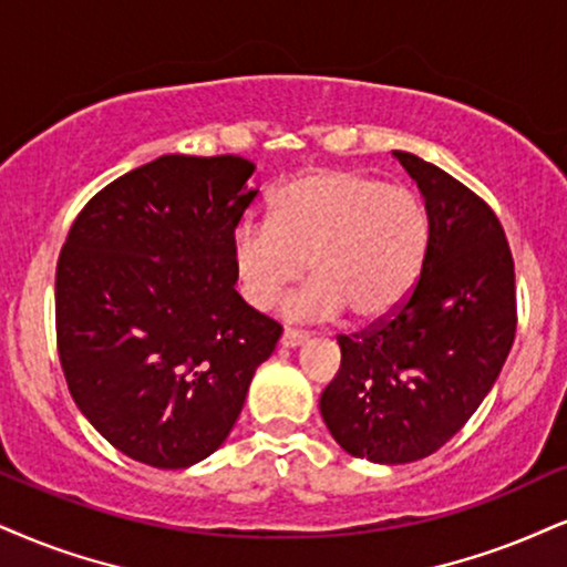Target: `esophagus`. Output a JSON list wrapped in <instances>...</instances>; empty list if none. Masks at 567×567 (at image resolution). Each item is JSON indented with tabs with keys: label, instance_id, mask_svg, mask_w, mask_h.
Returning a JSON list of instances; mask_svg holds the SVG:
<instances>
[{
	"label": "esophagus",
	"instance_id": "1",
	"mask_svg": "<svg viewBox=\"0 0 567 567\" xmlns=\"http://www.w3.org/2000/svg\"><path fill=\"white\" fill-rule=\"evenodd\" d=\"M307 341V333L305 331H295V328H286L281 333V344L286 349H295V347H302Z\"/></svg>",
	"mask_w": 567,
	"mask_h": 567
}]
</instances>
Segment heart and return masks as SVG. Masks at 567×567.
I'll return each instance as SVG.
<instances>
[{
    "label": "heart",
    "instance_id": "heart-1",
    "mask_svg": "<svg viewBox=\"0 0 567 567\" xmlns=\"http://www.w3.org/2000/svg\"><path fill=\"white\" fill-rule=\"evenodd\" d=\"M429 244L431 220L415 192L323 167L278 188L270 220L230 234V268L241 297L270 310L310 262L316 281L286 307L291 318L349 310L358 323H375L415 289Z\"/></svg>",
    "mask_w": 567,
    "mask_h": 567
}]
</instances>
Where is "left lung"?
<instances>
[{
  "instance_id": "left-lung-1",
  "label": "left lung",
  "mask_w": 567,
  "mask_h": 567,
  "mask_svg": "<svg viewBox=\"0 0 567 567\" xmlns=\"http://www.w3.org/2000/svg\"><path fill=\"white\" fill-rule=\"evenodd\" d=\"M421 188L431 244L396 312L339 337L320 415L352 457L404 465L444 446L492 391L515 339V265L497 215L442 167L394 152Z\"/></svg>"
}]
</instances>
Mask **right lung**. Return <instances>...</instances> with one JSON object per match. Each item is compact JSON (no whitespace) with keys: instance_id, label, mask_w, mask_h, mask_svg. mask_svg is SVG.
I'll return each instance as SVG.
<instances>
[{"instance_id":"right-lung-1","label":"right lung","mask_w":567,"mask_h":567,"mask_svg":"<svg viewBox=\"0 0 567 567\" xmlns=\"http://www.w3.org/2000/svg\"><path fill=\"white\" fill-rule=\"evenodd\" d=\"M236 155H163L104 186L58 260L54 320L86 421L138 463L181 471L234 429L281 326L236 291L230 234L257 197Z\"/></svg>"}]
</instances>
